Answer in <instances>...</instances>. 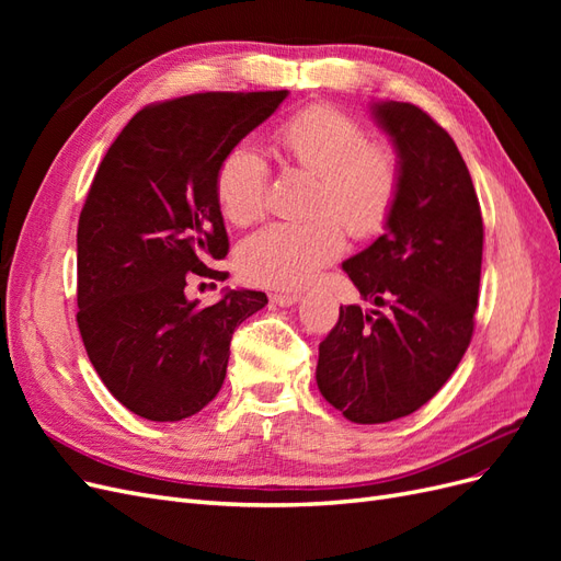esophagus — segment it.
Segmentation results:
<instances>
[{"instance_id":"esophagus-1","label":"esophagus","mask_w":561,"mask_h":561,"mask_svg":"<svg viewBox=\"0 0 561 561\" xmlns=\"http://www.w3.org/2000/svg\"><path fill=\"white\" fill-rule=\"evenodd\" d=\"M271 301L276 304V307H293V304L299 301V295H290V293H276L271 295Z\"/></svg>"}]
</instances>
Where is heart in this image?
<instances>
[{"instance_id": "obj_1", "label": "heart", "mask_w": 561, "mask_h": 561, "mask_svg": "<svg viewBox=\"0 0 561 561\" xmlns=\"http://www.w3.org/2000/svg\"><path fill=\"white\" fill-rule=\"evenodd\" d=\"M276 145L285 161L318 175L311 213L320 217L252 233L239 248V268L257 285L297 287L342 252L337 221L355 239H369L386 227L400 194V163L388 147L369 142L355 118L330 105L285 118ZM268 178V163L252 142L229 149L215 175L217 206L229 222L243 227L262 217Z\"/></svg>"}]
</instances>
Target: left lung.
<instances>
[{"instance_id": "8db88e82", "label": "left lung", "mask_w": 561, "mask_h": 561, "mask_svg": "<svg viewBox=\"0 0 561 561\" xmlns=\"http://www.w3.org/2000/svg\"><path fill=\"white\" fill-rule=\"evenodd\" d=\"M400 163L386 233L342 268L375 307L339 309L320 342L322 398L353 423L416 412L447 383L474 328L482 271V213L449 133L410 103L369 105Z\"/></svg>"}]
</instances>
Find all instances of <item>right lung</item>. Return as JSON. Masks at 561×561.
Returning a JSON list of instances; mask_svg holds the SVG:
<instances>
[{"mask_svg":"<svg viewBox=\"0 0 561 561\" xmlns=\"http://www.w3.org/2000/svg\"><path fill=\"white\" fill-rule=\"evenodd\" d=\"M287 91L196 93L135 114L107 149L77 229V322L89 360L126 410L149 421L201 412L225 383L233 330L266 307L225 290L201 309L196 276L229 239L215 175L229 149L278 110Z\"/></svg>","mask_w":561,"mask_h":561,"instance_id":"1","label":"right lung"}]
</instances>
